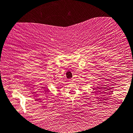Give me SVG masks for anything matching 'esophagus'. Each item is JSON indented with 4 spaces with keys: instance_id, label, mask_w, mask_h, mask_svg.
I'll return each mask as SVG.
<instances>
[{
    "instance_id": "34e87169",
    "label": "esophagus",
    "mask_w": 133,
    "mask_h": 133,
    "mask_svg": "<svg viewBox=\"0 0 133 133\" xmlns=\"http://www.w3.org/2000/svg\"><path fill=\"white\" fill-rule=\"evenodd\" d=\"M73 81H74V79L72 78V79H70V82L71 83H72V82H73Z\"/></svg>"
}]
</instances>
